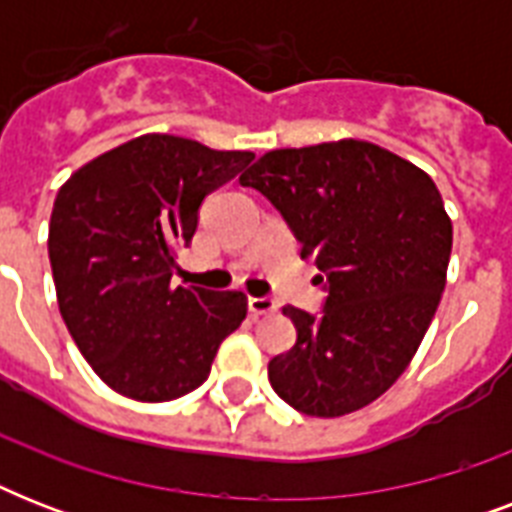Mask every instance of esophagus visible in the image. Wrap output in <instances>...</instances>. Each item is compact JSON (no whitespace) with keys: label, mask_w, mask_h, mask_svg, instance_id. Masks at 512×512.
Segmentation results:
<instances>
[{"label":"esophagus","mask_w":512,"mask_h":512,"mask_svg":"<svg viewBox=\"0 0 512 512\" xmlns=\"http://www.w3.org/2000/svg\"><path fill=\"white\" fill-rule=\"evenodd\" d=\"M247 308L252 316H268V313L279 311V303L273 297H247Z\"/></svg>","instance_id":"esophagus-1"}]
</instances>
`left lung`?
<instances>
[{"label":"left lung","instance_id":"1","mask_svg":"<svg viewBox=\"0 0 512 512\" xmlns=\"http://www.w3.org/2000/svg\"><path fill=\"white\" fill-rule=\"evenodd\" d=\"M279 209L324 276V308L287 305L295 345L268 380L297 412L342 417L372 404L420 348L446 284L452 223L420 167L364 140L281 148L244 175Z\"/></svg>","mask_w":512,"mask_h":512}]
</instances>
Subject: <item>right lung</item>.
<instances>
[{
	"label": "right lung",
	"mask_w": 512,
	"mask_h": 512,
	"mask_svg": "<svg viewBox=\"0 0 512 512\" xmlns=\"http://www.w3.org/2000/svg\"><path fill=\"white\" fill-rule=\"evenodd\" d=\"M255 154L143 135L68 177L50 217L60 316L108 388L172 401L209 377L217 348L247 316L241 292L172 287L209 193Z\"/></svg>",
	"instance_id": "1"
}]
</instances>
